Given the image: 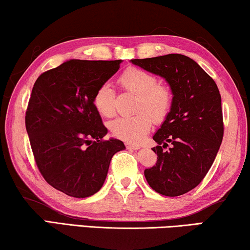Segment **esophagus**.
<instances>
[{
	"label": "esophagus",
	"mask_w": 250,
	"mask_h": 250,
	"mask_svg": "<svg viewBox=\"0 0 250 250\" xmlns=\"http://www.w3.org/2000/svg\"><path fill=\"white\" fill-rule=\"evenodd\" d=\"M125 147L126 149H132V150H138V149H140L139 145H132L129 143H125Z\"/></svg>",
	"instance_id": "obj_1"
}]
</instances>
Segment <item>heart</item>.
Masks as SVG:
<instances>
[{
	"instance_id": "heart-1",
	"label": "heart",
	"mask_w": 250,
	"mask_h": 250,
	"mask_svg": "<svg viewBox=\"0 0 250 250\" xmlns=\"http://www.w3.org/2000/svg\"><path fill=\"white\" fill-rule=\"evenodd\" d=\"M157 82L155 75L137 67H129L118 78V83L125 91L137 95L135 111L138 113L131 117L119 118L110 125L111 133L115 138L137 144L150 130L152 121L162 124L168 117L173 106V92L169 86ZM93 103L103 117H113L115 113L113 88L106 83L100 85L93 96Z\"/></svg>"
}]
</instances>
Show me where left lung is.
I'll use <instances>...</instances> for the list:
<instances>
[{
  "label": "left lung",
  "mask_w": 250,
  "mask_h": 250,
  "mask_svg": "<svg viewBox=\"0 0 250 250\" xmlns=\"http://www.w3.org/2000/svg\"><path fill=\"white\" fill-rule=\"evenodd\" d=\"M131 62L165 78L174 95L168 117L152 137L158 144L152 148L157 163L145 169V177L159 194H185L203 181L220 148L225 130L220 92L188 56L169 54Z\"/></svg>",
  "instance_id": "8db88e82"
}]
</instances>
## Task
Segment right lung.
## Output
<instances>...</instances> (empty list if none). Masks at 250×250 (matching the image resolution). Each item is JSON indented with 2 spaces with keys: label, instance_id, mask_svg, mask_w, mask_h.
Returning a JSON list of instances; mask_svg holds the SVG:
<instances>
[{
  "label": "right lung",
  "instance_id": "add662e5",
  "mask_svg": "<svg viewBox=\"0 0 250 250\" xmlns=\"http://www.w3.org/2000/svg\"><path fill=\"white\" fill-rule=\"evenodd\" d=\"M121 61L72 59L37 78L25 111V129L40 174L65 194L84 199L105 181L118 139L107 130L93 103L100 85L120 68Z\"/></svg>",
  "mask_w": 250,
  "mask_h": 250
}]
</instances>
